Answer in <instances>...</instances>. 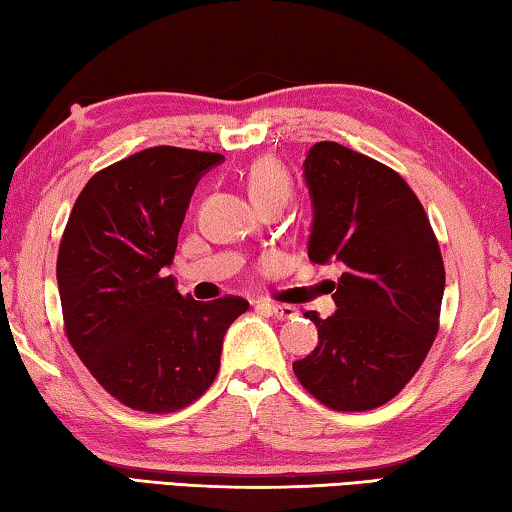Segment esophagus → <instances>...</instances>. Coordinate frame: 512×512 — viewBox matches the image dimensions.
I'll return each instance as SVG.
<instances>
[{
	"instance_id": "1",
	"label": "esophagus",
	"mask_w": 512,
	"mask_h": 512,
	"mask_svg": "<svg viewBox=\"0 0 512 512\" xmlns=\"http://www.w3.org/2000/svg\"><path fill=\"white\" fill-rule=\"evenodd\" d=\"M257 307L268 311V314L275 316L277 320H287V318H293L298 314L296 307L291 305H273V302H266V300H257Z\"/></svg>"
}]
</instances>
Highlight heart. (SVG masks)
Returning <instances> with one entry per match:
<instances>
[{"label": "heart", "mask_w": 512, "mask_h": 512, "mask_svg": "<svg viewBox=\"0 0 512 512\" xmlns=\"http://www.w3.org/2000/svg\"><path fill=\"white\" fill-rule=\"evenodd\" d=\"M246 187L257 207L271 201H287L291 194V176L275 158H259L246 171Z\"/></svg>", "instance_id": "obj_1"}]
</instances>
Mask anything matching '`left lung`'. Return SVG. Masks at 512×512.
<instances>
[{"label": "left lung", "instance_id": "obj_1", "mask_svg": "<svg viewBox=\"0 0 512 512\" xmlns=\"http://www.w3.org/2000/svg\"><path fill=\"white\" fill-rule=\"evenodd\" d=\"M316 264L339 262L334 316L307 311L318 345L293 361L334 411H370L409 384L438 334L445 266L422 203L400 173L336 142L305 158Z\"/></svg>", "mask_w": 512, "mask_h": 512}]
</instances>
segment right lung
Instances as JSON below:
<instances>
[{"label": "right lung", "mask_w": 512, "mask_h": 512, "mask_svg": "<svg viewBox=\"0 0 512 512\" xmlns=\"http://www.w3.org/2000/svg\"><path fill=\"white\" fill-rule=\"evenodd\" d=\"M225 158L153 146L88 180L58 250L65 334L121 404L171 413L198 400L221 366L223 336L248 309L198 302L167 275L192 194Z\"/></svg>", "instance_id": "add662e5"}]
</instances>
